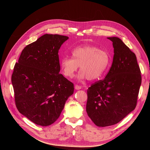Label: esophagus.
Instances as JSON below:
<instances>
[{"instance_id":"1","label":"esophagus","mask_w":150,"mask_h":150,"mask_svg":"<svg viewBox=\"0 0 150 150\" xmlns=\"http://www.w3.org/2000/svg\"><path fill=\"white\" fill-rule=\"evenodd\" d=\"M75 89H76V90L81 89V86H79V85L76 84V85L75 86Z\"/></svg>"}]
</instances>
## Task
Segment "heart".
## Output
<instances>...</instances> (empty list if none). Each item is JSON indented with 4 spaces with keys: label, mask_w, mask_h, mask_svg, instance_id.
<instances>
[{
    "label": "heart",
    "mask_w": 150,
    "mask_h": 150,
    "mask_svg": "<svg viewBox=\"0 0 150 150\" xmlns=\"http://www.w3.org/2000/svg\"><path fill=\"white\" fill-rule=\"evenodd\" d=\"M71 53L72 58L64 57L60 61L62 74L68 78L74 77L80 66V80H97L104 74L111 62V56L106 50L94 45L77 47Z\"/></svg>",
    "instance_id": "b5f03b06"
}]
</instances>
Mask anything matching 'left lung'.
I'll list each match as a JSON object with an SVG mask.
<instances>
[{
  "instance_id": "1",
  "label": "left lung",
  "mask_w": 150,
  "mask_h": 150,
  "mask_svg": "<svg viewBox=\"0 0 150 150\" xmlns=\"http://www.w3.org/2000/svg\"><path fill=\"white\" fill-rule=\"evenodd\" d=\"M112 42L114 58L105 78L88 89L86 112L98 127L117 124L135 109L142 83L135 53L117 37Z\"/></svg>"
}]
</instances>
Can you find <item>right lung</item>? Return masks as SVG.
<instances>
[{
  "mask_svg": "<svg viewBox=\"0 0 150 150\" xmlns=\"http://www.w3.org/2000/svg\"><path fill=\"white\" fill-rule=\"evenodd\" d=\"M69 37L45 34L22 51L11 82L19 112L34 123L47 127L60 115L74 91V84L59 74L58 52Z\"/></svg>",
  "mask_w": 150,
  "mask_h": 150,
  "instance_id": "right-lung-1",
  "label": "right lung"
}]
</instances>
